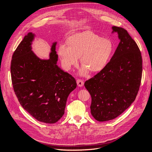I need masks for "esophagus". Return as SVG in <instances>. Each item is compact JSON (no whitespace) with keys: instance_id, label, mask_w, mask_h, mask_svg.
<instances>
[{"instance_id":"1","label":"esophagus","mask_w":152,"mask_h":152,"mask_svg":"<svg viewBox=\"0 0 152 152\" xmlns=\"http://www.w3.org/2000/svg\"><path fill=\"white\" fill-rule=\"evenodd\" d=\"M76 82H77V84L78 85V86H79V87H81V86H82L84 84V82L83 80H80V79H77L76 80Z\"/></svg>"}]
</instances>
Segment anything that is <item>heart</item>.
I'll use <instances>...</instances> for the list:
<instances>
[{
    "label": "heart",
    "instance_id": "heart-1",
    "mask_svg": "<svg viewBox=\"0 0 152 152\" xmlns=\"http://www.w3.org/2000/svg\"><path fill=\"white\" fill-rule=\"evenodd\" d=\"M68 46H59L58 54L64 70H70L76 66L78 58L83 65L80 75L85 76L90 70L92 73L102 71L112 57L114 46L108 38H103L90 31L72 35L67 39Z\"/></svg>",
    "mask_w": 152,
    "mask_h": 152
}]
</instances>
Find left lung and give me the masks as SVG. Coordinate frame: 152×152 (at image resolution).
Returning <instances> with one entry per match:
<instances>
[{
	"label": "left lung",
	"mask_w": 152,
	"mask_h": 152,
	"mask_svg": "<svg viewBox=\"0 0 152 152\" xmlns=\"http://www.w3.org/2000/svg\"><path fill=\"white\" fill-rule=\"evenodd\" d=\"M120 42L106 66L84 85L91 97L93 117L99 121L113 120L134 102L142 76V57L135 41L124 29L112 27Z\"/></svg>",
	"instance_id": "8db88e82"
}]
</instances>
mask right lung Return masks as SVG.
I'll return each instance as SVG.
<instances>
[{
  "instance_id": "obj_1",
  "label": "right lung",
  "mask_w": 152,
  "mask_h": 152,
  "mask_svg": "<svg viewBox=\"0 0 152 152\" xmlns=\"http://www.w3.org/2000/svg\"><path fill=\"white\" fill-rule=\"evenodd\" d=\"M35 36L29 32L13 53L12 83L21 106L38 121L52 124L64 114L68 96L77 84L57 66V42L52 43L49 59H42L32 50Z\"/></svg>"
}]
</instances>
